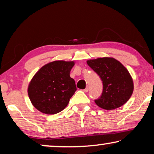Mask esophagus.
<instances>
[{
  "label": "esophagus",
  "mask_w": 154,
  "mask_h": 154,
  "mask_svg": "<svg viewBox=\"0 0 154 154\" xmlns=\"http://www.w3.org/2000/svg\"><path fill=\"white\" fill-rule=\"evenodd\" d=\"M88 89H89V88H88V87L87 86V87H86V88H85V89L83 90V91L85 92H88Z\"/></svg>",
  "instance_id": "34e87169"
}]
</instances>
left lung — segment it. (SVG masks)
Masks as SVG:
<instances>
[{
  "label": "left lung",
  "mask_w": 154,
  "mask_h": 154,
  "mask_svg": "<svg viewBox=\"0 0 154 154\" xmlns=\"http://www.w3.org/2000/svg\"><path fill=\"white\" fill-rule=\"evenodd\" d=\"M87 63L97 73L103 83L102 93L94 100L97 106L112 110L129 100L133 92V81L121 62L114 58L102 57L88 60Z\"/></svg>",
  "instance_id": "obj_1"
}]
</instances>
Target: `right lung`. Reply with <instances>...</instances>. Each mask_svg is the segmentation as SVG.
Instances as JSON below:
<instances>
[{
    "mask_svg": "<svg viewBox=\"0 0 154 154\" xmlns=\"http://www.w3.org/2000/svg\"><path fill=\"white\" fill-rule=\"evenodd\" d=\"M74 62L54 61L41 67L31 79L28 94L33 106L45 114L62 111L76 91L70 77Z\"/></svg>",
    "mask_w": 154,
    "mask_h": 154,
    "instance_id": "add662e5",
    "label": "right lung"
}]
</instances>
